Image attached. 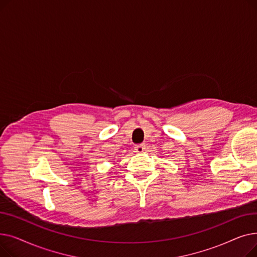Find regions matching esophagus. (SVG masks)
Wrapping results in <instances>:
<instances>
[{
    "mask_svg": "<svg viewBox=\"0 0 257 257\" xmlns=\"http://www.w3.org/2000/svg\"><path fill=\"white\" fill-rule=\"evenodd\" d=\"M146 149V145L145 144H140V145H137L136 147H134V150H136V152L138 153H143Z\"/></svg>",
    "mask_w": 257,
    "mask_h": 257,
    "instance_id": "34e87169",
    "label": "esophagus"
}]
</instances>
